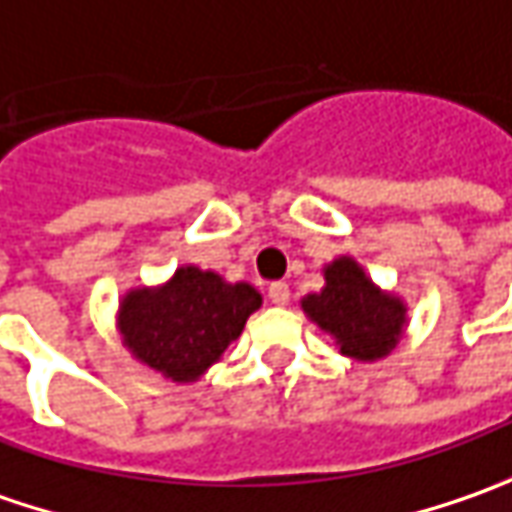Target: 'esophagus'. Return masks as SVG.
<instances>
[{
	"instance_id": "34e87169",
	"label": "esophagus",
	"mask_w": 512,
	"mask_h": 512,
	"mask_svg": "<svg viewBox=\"0 0 512 512\" xmlns=\"http://www.w3.org/2000/svg\"><path fill=\"white\" fill-rule=\"evenodd\" d=\"M267 299L273 302V305L285 307L290 302V287L285 282H273V285L267 287Z\"/></svg>"
}]
</instances>
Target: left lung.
Instances as JSON below:
<instances>
[{"instance_id": "8db88e82", "label": "left lung", "mask_w": 512, "mask_h": 512, "mask_svg": "<svg viewBox=\"0 0 512 512\" xmlns=\"http://www.w3.org/2000/svg\"><path fill=\"white\" fill-rule=\"evenodd\" d=\"M302 310L356 362H379L393 353L407 327V305L376 285L353 256L325 265V287L307 293Z\"/></svg>"}]
</instances>
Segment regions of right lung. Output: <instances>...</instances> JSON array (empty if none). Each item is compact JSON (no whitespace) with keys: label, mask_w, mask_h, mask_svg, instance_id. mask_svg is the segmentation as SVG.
I'll list each match as a JSON object with an SVG mask.
<instances>
[{"label":"right lung","mask_w":512,"mask_h":512,"mask_svg":"<svg viewBox=\"0 0 512 512\" xmlns=\"http://www.w3.org/2000/svg\"><path fill=\"white\" fill-rule=\"evenodd\" d=\"M259 307L262 293L253 285H230L213 270L182 265L162 285L130 287L116 310V330L133 359L170 382L190 384L222 359Z\"/></svg>","instance_id":"1"}]
</instances>
